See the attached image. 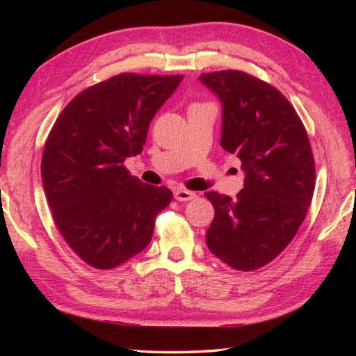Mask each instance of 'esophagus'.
<instances>
[{
    "instance_id": "esophagus-1",
    "label": "esophagus",
    "mask_w": 356,
    "mask_h": 356,
    "mask_svg": "<svg viewBox=\"0 0 356 356\" xmlns=\"http://www.w3.org/2000/svg\"><path fill=\"white\" fill-rule=\"evenodd\" d=\"M174 197H176L177 201H190V200H195L196 195L193 191H188V190H176L174 191Z\"/></svg>"
}]
</instances>
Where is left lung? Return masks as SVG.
Returning a JSON list of instances; mask_svg holds the SVG:
<instances>
[{"instance_id":"8db88e82","label":"left lung","mask_w":356,"mask_h":356,"mask_svg":"<svg viewBox=\"0 0 356 356\" xmlns=\"http://www.w3.org/2000/svg\"><path fill=\"white\" fill-rule=\"evenodd\" d=\"M222 105L221 147L245 171L236 200L206 193L215 209L206 243L240 272L272 262L292 242L316 186L308 134L295 108L272 84L240 70L202 74Z\"/></svg>"}]
</instances>
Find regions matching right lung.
<instances>
[{
    "label": "right lung",
    "mask_w": 356,
    "mask_h": 356,
    "mask_svg": "<svg viewBox=\"0 0 356 356\" xmlns=\"http://www.w3.org/2000/svg\"><path fill=\"white\" fill-rule=\"evenodd\" d=\"M182 78H108L75 95L47 138L40 171L53 220L94 268H114L146 248L172 201L170 188L143 184L124 161L141 154L150 120Z\"/></svg>",
    "instance_id": "right-lung-1"
}]
</instances>
